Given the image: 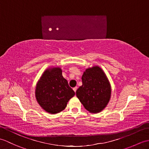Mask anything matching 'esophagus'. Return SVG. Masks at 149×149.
Returning a JSON list of instances; mask_svg holds the SVG:
<instances>
[{"label":"esophagus","mask_w":149,"mask_h":149,"mask_svg":"<svg viewBox=\"0 0 149 149\" xmlns=\"http://www.w3.org/2000/svg\"><path fill=\"white\" fill-rule=\"evenodd\" d=\"M73 90H74V91H75V92H76V90H77V87L75 86V87H74V88H73Z\"/></svg>","instance_id":"esophagus-1"}]
</instances>
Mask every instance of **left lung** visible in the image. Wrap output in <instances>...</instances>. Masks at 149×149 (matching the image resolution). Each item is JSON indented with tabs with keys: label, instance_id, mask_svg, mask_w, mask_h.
Returning <instances> with one entry per match:
<instances>
[{
	"label": "left lung",
	"instance_id": "1",
	"mask_svg": "<svg viewBox=\"0 0 149 149\" xmlns=\"http://www.w3.org/2000/svg\"><path fill=\"white\" fill-rule=\"evenodd\" d=\"M82 86L76 91L79 100L89 112L102 111L111 95V87L105 72L97 65L88 68L82 75Z\"/></svg>",
	"mask_w": 149,
	"mask_h": 149
}]
</instances>
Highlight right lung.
Segmentation results:
<instances>
[{
    "instance_id": "1",
    "label": "right lung",
    "mask_w": 149,
    "mask_h": 149,
    "mask_svg": "<svg viewBox=\"0 0 149 149\" xmlns=\"http://www.w3.org/2000/svg\"><path fill=\"white\" fill-rule=\"evenodd\" d=\"M75 92L63 77L59 66L47 68L38 81L35 97L38 103L46 112L56 114L65 109Z\"/></svg>"
}]
</instances>
